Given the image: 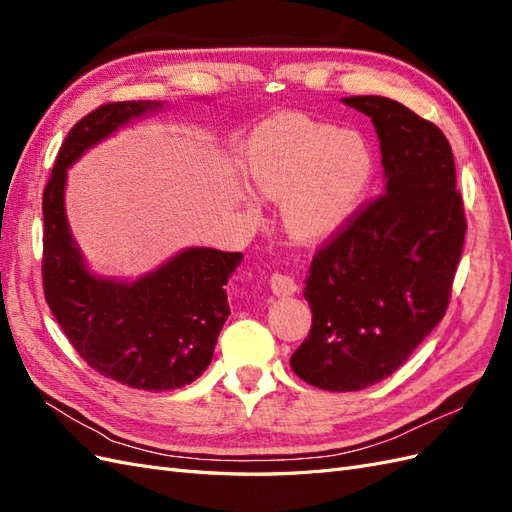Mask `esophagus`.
I'll return each instance as SVG.
<instances>
[{
	"label": "esophagus",
	"mask_w": 512,
	"mask_h": 512,
	"mask_svg": "<svg viewBox=\"0 0 512 512\" xmlns=\"http://www.w3.org/2000/svg\"><path fill=\"white\" fill-rule=\"evenodd\" d=\"M269 284L277 297H288V294L297 292V282H294L292 275H286V273H273Z\"/></svg>",
	"instance_id": "34e87169"
}]
</instances>
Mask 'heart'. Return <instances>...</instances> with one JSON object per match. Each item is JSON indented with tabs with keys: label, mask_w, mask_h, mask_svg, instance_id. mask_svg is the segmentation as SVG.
Returning a JSON list of instances; mask_svg holds the SVG:
<instances>
[{
	"label": "heart",
	"mask_w": 512,
	"mask_h": 512,
	"mask_svg": "<svg viewBox=\"0 0 512 512\" xmlns=\"http://www.w3.org/2000/svg\"><path fill=\"white\" fill-rule=\"evenodd\" d=\"M254 188L282 200V224L294 241L320 243L359 211L376 173V153L354 130H339L299 113L267 119L245 145ZM245 207L258 213L254 196Z\"/></svg>",
	"instance_id": "obj_1"
}]
</instances>
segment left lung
<instances>
[{
  "label": "left lung",
  "mask_w": 512,
  "mask_h": 512,
  "mask_svg": "<svg viewBox=\"0 0 512 512\" xmlns=\"http://www.w3.org/2000/svg\"><path fill=\"white\" fill-rule=\"evenodd\" d=\"M342 102L374 123L384 194L318 247L312 329L290 356L303 382L335 393L389 378L444 318L468 228L442 130L391 98Z\"/></svg>",
  "instance_id": "obj_1"
}]
</instances>
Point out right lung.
<instances>
[{
    "label": "right lung",
    "mask_w": 512,
    "mask_h": 512,
    "mask_svg": "<svg viewBox=\"0 0 512 512\" xmlns=\"http://www.w3.org/2000/svg\"><path fill=\"white\" fill-rule=\"evenodd\" d=\"M160 108L149 100L108 102L76 121L42 194L46 303L91 369L143 391L181 389L207 369L230 314L224 284L243 258L188 247L136 282L87 271L66 220V170L130 119Z\"/></svg>",
    "instance_id": "add662e5"
}]
</instances>
